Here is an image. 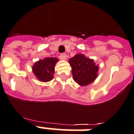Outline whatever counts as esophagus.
<instances>
[{"instance_id":"esophagus-1","label":"esophagus","mask_w":134,"mask_h":134,"mask_svg":"<svg viewBox=\"0 0 134 134\" xmlns=\"http://www.w3.org/2000/svg\"><path fill=\"white\" fill-rule=\"evenodd\" d=\"M66 58H67V54L66 53L60 54V59H62V60H66Z\"/></svg>"}]
</instances>
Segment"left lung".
Wrapping results in <instances>:
<instances>
[{"mask_svg":"<svg viewBox=\"0 0 134 134\" xmlns=\"http://www.w3.org/2000/svg\"><path fill=\"white\" fill-rule=\"evenodd\" d=\"M74 80L81 86L91 83L98 76V66L93 60L82 54H77L69 59Z\"/></svg>","mask_w":134,"mask_h":134,"instance_id":"8db88e82","label":"left lung"}]
</instances>
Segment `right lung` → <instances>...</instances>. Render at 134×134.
<instances>
[{
	"instance_id": "obj_1",
	"label": "right lung",
	"mask_w": 134,
	"mask_h": 134,
	"mask_svg": "<svg viewBox=\"0 0 134 134\" xmlns=\"http://www.w3.org/2000/svg\"><path fill=\"white\" fill-rule=\"evenodd\" d=\"M58 61L57 58H46L38 60L32 67L34 74L38 80L43 82L52 80L55 72V66Z\"/></svg>"
}]
</instances>
